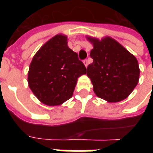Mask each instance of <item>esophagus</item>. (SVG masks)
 <instances>
[{
    "instance_id": "1",
    "label": "esophagus",
    "mask_w": 153,
    "mask_h": 153,
    "mask_svg": "<svg viewBox=\"0 0 153 153\" xmlns=\"http://www.w3.org/2000/svg\"><path fill=\"white\" fill-rule=\"evenodd\" d=\"M83 63H84V65L86 66V67H87V66H88V60H87V59H84L83 60Z\"/></svg>"
}]
</instances>
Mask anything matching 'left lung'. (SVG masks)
Here are the masks:
<instances>
[{"label": "left lung", "instance_id": "left-lung-1", "mask_svg": "<svg viewBox=\"0 0 153 153\" xmlns=\"http://www.w3.org/2000/svg\"><path fill=\"white\" fill-rule=\"evenodd\" d=\"M88 39L94 45L91 51L94 62L87 67L86 74L93 83L94 93L109 102L124 100L137 85V60L112 38Z\"/></svg>", "mask_w": 153, "mask_h": 153}]
</instances>
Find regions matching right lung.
Wrapping results in <instances>:
<instances>
[{
	"mask_svg": "<svg viewBox=\"0 0 153 153\" xmlns=\"http://www.w3.org/2000/svg\"><path fill=\"white\" fill-rule=\"evenodd\" d=\"M86 73L78 54L67 46V36L57 35L35 55L28 71V85L48 105H59L71 98L77 79Z\"/></svg>",
	"mask_w": 153,
	"mask_h": 153,
	"instance_id": "right-lung-1",
	"label": "right lung"
}]
</instances>
